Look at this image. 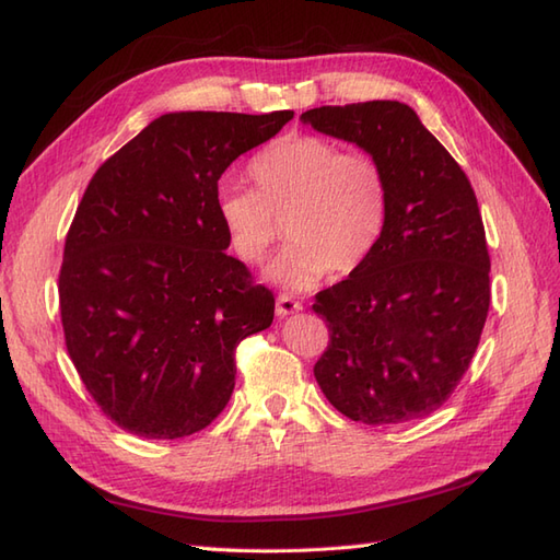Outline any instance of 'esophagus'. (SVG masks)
<instances>
[{
	"mask_svg": "<svg viewBox=\"0 0 560 560\" xmlns=\"http://www.w3.org/2000/svg\"><path fill=\"white\" fill-rule=\"evenodd\" d=\"M301 311H303V303L291 299V295L281 293L279 299H277V315H279V317H289V315L301 313Z\"/></svg>",
	"mask_w": 560,
	"mask_h": 560,
	"instance_id": "obj_1",
	"label": "esophagus"
}]
</instances>
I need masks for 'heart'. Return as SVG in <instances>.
<instances>
[{"instance_id": "1", "label": "heart", "mask_w": 560, "mask_h": 560, "mask_svg": "<svg viewBox=\"0 0 560 560\" xmlns=\"http://www.w3.org/2000/svg\"><path fill=\"white\" fill-rule=\"evenodd\" d=\"M255 189L223 185L217 213L233 253L261 261L287 223L289 245L267 277L307 291L331 269L349 273L373 255L387 221V185L365 153H343L335 141L293 135L273 141L249 163Z\"/></svg>"}]
</instances>
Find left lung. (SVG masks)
Listing matches in <instances>:
<instances>
[{
	"mask_svg": "<svg viewBox=\"0 0 560 560\" xmlns=\"http://www.w3.org/2000/svg\"><path fill=\"white\" fill-rule=\"evenodd\" d=\"M380 165L387 221L373 255L315 295L329 329L315 380L368 425L433 413L455 392L489 315V247L477 195L409 105L368 101L301 115Z\"/></svg>",
	"mask_w": 560,
	"mask_h": 560,
	"instance_id": "obj_1",
	"label": "left lung"
}]
</instances>
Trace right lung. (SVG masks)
I'll use <instances>...</instances> for the list:
<instances>
[{
    "mask_svg": "<svg viewBox=\"0 0 560 560\" xmlns=\"http://www.w3.org/2000/svg\"><path fill=\"white\" fill-rule=\"evenodd\" d=\"M293 117L168 113L105 161L65 243L59 313L81 383L149 440L207 428L235 387V349L267 329L273 295L225 255L219 177Z\"/></svg>",
    "mask_w": 560,
    "mask_h": 560,
    "instance_id": "right-lung-1",
    "label": "right lung"
}]
</instances>
